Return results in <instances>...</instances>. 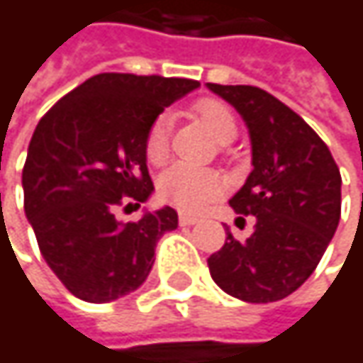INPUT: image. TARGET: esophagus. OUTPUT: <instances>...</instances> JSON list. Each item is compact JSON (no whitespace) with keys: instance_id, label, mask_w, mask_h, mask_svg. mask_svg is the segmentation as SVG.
Returning a JSON list of instances; mask_svg holds the SVG:
<instances>
[{"instance_id":"34e87169","label":"esophagus","mask_w":363,"mask_h":363,"mask_svg":"<svg viewBox=\"0 0 363 363\" xmlns=\"http://www.w3.org/2000/svg\"><path fill=\"white\" fill-rule=\"evenodd\" d=\"M179 223H181L182 227H191V225L197 223V218H195V216H189V214H181V216H179Z\"/></svg>"}]
</instances>
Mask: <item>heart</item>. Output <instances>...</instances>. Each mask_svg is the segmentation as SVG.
<instances>
[{
    "label": "heart",
    "instance_id": "b5f03b06",
    "mask_svg": "<svg viewBox=\"0 0 363 363\" xmlns=\"http://www.w3.org/2000/svg\"><path fill=\"white\" fill-rule=\"evenodd\" d=\"M195 119L212 134L218 145H229L238 136V119L223 101L201 99L193 107ZM170 155V117L160 115L147 130L145 157L151 166L166 164ZM225 184L216 172L197 170L189 166H174L164 172L157 182V195L162 201L182 212H199L212 199L223 193Z\"/></svg>",
    "mask_w": 363,
    "mask_h": 363
}]
</instances>
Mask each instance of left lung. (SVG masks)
<instances>
[{"instance_id":"1","label":"left lung","mask_w":363,"mask_h":363,"mask_svg":"<svg viewBox=\"0 0 363 363\" xmlns=\"http://www.w3.org/2000/svg\"><path fill=\"white\" fill-rule=\"evenodd\" d=\"M208 88L248 125L254 170L229 203L238 220H256L244 242L227 231L208 269L227 294L275 303L301 288L326 252L340 220V172L315 130L273 94L256 86Z\"/></svg>"}]
</instances>
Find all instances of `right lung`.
I'll list each match as a JSON object with an SVG mask.
<instances>
[{"instance_id":"obj_1","label":"right lung","mask_w":363,"mask_h":363,"mask_svg":"<svg viewBox=\"0 0 363 363\" xmlns=\"http://www.w3.org/2000/svg\"><path fill=\"white\" fill-rule=\"evenodd\" d=\"M199 82L101 73L62 96L37 123L23 168L25 214L41 256L86 303L134 292L155 262L157 240L179 227L166 206L123 223L153 193L145 136L157 115Z\"/></svg>"}]
</instances>
